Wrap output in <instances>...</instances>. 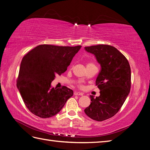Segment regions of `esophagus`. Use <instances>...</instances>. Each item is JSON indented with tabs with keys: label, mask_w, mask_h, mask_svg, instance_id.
Returning <instances> with one entry per match:
<instances>
[{
	"label": "esophagus",
	"mask_w": 150,
	"mask_h": 150,
	"mask_svg": "<svg viewBox=\"0 0 150 150\" xmlns=\"http://www.w3.org/2000/svg\"><path fill=\"white\" fill-rule=\"evenodd\" d=\"M74 95H81V96H83V93H81V92H74Z\"/></svg>",
	"instance_id": "34e87169"
}]
</instances>
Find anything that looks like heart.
<instances>
[{"label":"heart","instance_id":"heart-1","mask_svg":"<svg viewBox=\"0 0 150 150\" xmlns=\"http://www.w3.org/2000/svg\"><path fill=\"white\" fill-rule=\"evenodd\" d=\"M89 64H93L92 63H88V64H87V65H89Z\"/></svg>","mask_w":150,"mask_h":150}]
</instances>
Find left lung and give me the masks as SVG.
Returning <instances> with one entry per match:
<instances>
[{
	"label": "left lung",
	"mask_w": 150,
	"mask_h": 150,
	"mask_svg": "<svg viewBox=\"0 0 150 150\" xmlns=\"http://www.w3.org/2000/svg\"><path fill=\"white\" fill-rule=\"evenodd\" d=\"M95 55L101 69L96 80L100 95L91 97L84 112L91 119L102 121L112 117L122 107L130 93L131 69L127 58L117 48L108 45L86 47Z\"/></svg>",
	"instance_id": "obj_1"
}]
</instances>
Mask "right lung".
I'll return each instance as SVG.
<instances>
[{
  "label": "right lung",
  "mask_w": 150,
  "mask_h": 150,
  "mask_svg": "<svg viewBox=\"0 0 150 150\" xmlns=\"http://www.w3.org/2000/svg\"><path fill=\"white\" fill-rule=\"evenodd\" d=\"M81 46L60 47L40 45L24 55L20 64L16 86L28 109L36 116H55L74 95L66 86L51 87L55 75L67 71Z\"/></svg>",
  "instance_id": "add662e5"
}]
</instances>
